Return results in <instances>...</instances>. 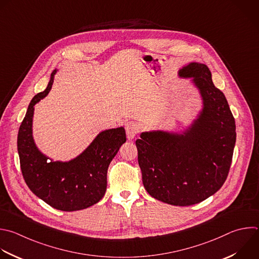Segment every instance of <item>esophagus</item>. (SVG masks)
I'll return each mask as SVG.
<instances>
[{
	"instance_id": "esophagus-1",
	"label": "esophagus",
	"mask_w": 259,
	"mask_h": 259,
	"mask_svg": "<svg viewBox=\"0 0 259 259\" xmlns=\"http://www.w3.org/2000/svg\"><path fill=\"white\" fill-rule=\"evenodd\" d=\"M125 130H126L128 140H132L138 132V127L134 122H127L125 126Z\"/></svg>"
}]
</instances>
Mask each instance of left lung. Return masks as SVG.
<instances>
[{
	"label": "left lung",
	"mask_w": 259,
	"mask_h": 259,
	"mask_svg": "<svg viewBox=\"0 0 259 259\" xmlns=\"http://www.w3.org/2000/svg\"><path fill=\"white\" fill-rule=\"evenodd\" d=\"M199 94L201 109L180 131L151 130L136 140L148 194L170 205L199 203L221 189L236 143L235 119L208 67L191 62L178 71Z\"/></svg>",
	"instance_id": "left-lung-1"
}]
</instances>
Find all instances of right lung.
Wrapping results in <instances>:
<instances>
[{
  "mask_svg": "<svg viewBox=\"0 0 259 259\" xmlns=\"http://www.w3.org/2000/svg\"><path fill=\"white\" fill-rule=\"evenodd\" d=\"M55 69L47 89L30 102L20 125L17 148L23 178L29 189L52 207L75 211L98 203L107 190L110 162L126 142L123 127L100 132L80 154L70 160H54L37 147L32 132L34 106L52 90Z\"/></svg>",
  "mask_w": 259,
  "mask_h": 259,
  "instance_id": "obj_1",
  "label": "right lung"
}]
</instances>
